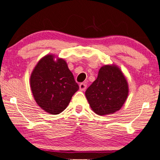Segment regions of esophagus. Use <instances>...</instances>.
Listing matches in <instances>:
<instances>
[{
	"label": "esophagus",
	"mask_w": 160,
	"mask_h": 160,
	"mask_svg": "<svg viewBox=\"0 0 160 160\" xmlns=\"http://www.w3.org/2000/svg\"><path fill=\"white\" fill-rule=\"evenodd\" d=\"M80 89L81 91H85L86 89V87H87V85L86 83H84V82H82V83L80 84Z\"/></svg>",
	"instance_id": "34e87169"
}]
</instances>
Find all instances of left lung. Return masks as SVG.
<instances>
[{
    "instance_id": "left-lung-1",
    "label": "left lung",
    "mask_w": 160,
    "mask_h": 160,
    "mask_svg": "<svg viewBox=\"0 0 160 160\" xmlns=\"http://www.w3.org/2000/svg\"><path fill=\"white\" fill-rule=\"evenodd\" d=\"M128 86L126 79L116 66L100 68L98 78L86 91L92 110L99 115L114 114L126 100Z\"/></svg>"
}]
</instances>
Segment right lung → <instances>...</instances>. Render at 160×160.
I'll list each match as a JSON object with an SVG mask.
<instances>
[{
    "mask_svg": "<svg viewBox=\"0 0 160 160\" xmlns=\"http://www.w3.org/2000/svg\"><path fill=\"white\" fill-rule=\"evenodd\" d=\"M34 98L40 108L51 114L66 108L79 86L64 60H54L48 54L38 62L30 78Z\"/></svg>",
    "mask_w": 160,
    "mask_h": 160,
    "instance_id": "right-lung-1",
    "label": "right lung"
}]
</instances>
